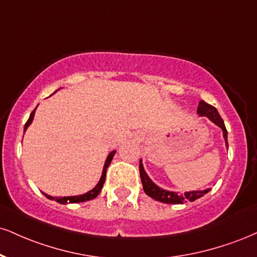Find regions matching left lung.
Listing matches in <instances>:
<instances>
[{
  "label": "left lung",
  "mask_w": 257,
  "mask_h": 257,
  "mask_svg": "<svg viewBox=\"0 0 257 257\" xmlns=\"http://www.w3.org/2000/svg\"><path fill=\"white\" fill-rule=\"evenodd\" d=\"M197 113H199L200 116L208 117V118L211 119L213 123H215L218 126H220V128L222 129V135H224L225 142H226V147H227L228 144H227L226 126H225L224 120H222L220 115H219L217 109H215L214 106H212V105L207 104L206 101L200 100L199 107H197ZM139 170H140V177H141L142 185H144L145 193H146L148 196L152 197V199L160 201V202L174 203V205H182V203L188 202V201H195L196 199H200L201 196H203L205 194H207L209 191V189H206L202 191L194 190V191H187V193L182 194L181 195V194L175 193V191L164 190V189H162V188H159L158 185L154 184L152 181H151V178L148 177L146 172H145L141 160H140V165H139Z\"/></svg>",
  "instance_id": "1"
}]
</instances>
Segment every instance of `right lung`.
Masks as SVG:
<instances>
[{
	"label": "right lung",
	"instance_id": "add662e5",
	"mask_svg": "<svg viewBox=\"0 0 257 257\" xmlns=\"http://www.w3.org/2000/svg\"><path fill=\"white\" fill-rule=\"evenodd\" d=\"M35 111H36V109L33 110L32 112H31L30 118L27 119L26 124H25L24 131H26L27 126H29V125L31 124V123H32L33 117H35ZM115 153H116V151H112V152H111V153L109 154V156H107L106 162H105V165H104V169H103V174H101V177H100V181H99V182H98V184L95 185V187L93 188V189L89 190L88 193L83 194V195H79V196H64V197H52V196L48 195V194H45V193H43V194H44V195H45L46 197H48V199H50V200H55V201H57V202L63 203V205H66V203H78V202H83V201H89V200L94 199V197H97V196L99 195V193H100L101 188H103L104 182H105V177H106V169H107V166L110 165L111 160H112L113 156H115Z\"/></svg>",
	"mask_w": 257,
	"mask_h": 257
}]
</instances>
